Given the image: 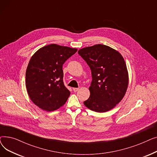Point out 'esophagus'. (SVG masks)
<instances>
[{
    "instance_id": "34e87169",
    "label": "esophagus",
    "mask_w": 157,
    "mask_h": 157,
    "mask_svg": "<svg viewBox=\"0 0 157 157\" xmlns=\"http://www.w3.org/2000/svg\"><path fill=\"white\" fill-rule=\"evenodd\" d=\"M78 90H79V88H73V91L74 92H76L77 91H78Z\"/></svg>"
}]
</instances>
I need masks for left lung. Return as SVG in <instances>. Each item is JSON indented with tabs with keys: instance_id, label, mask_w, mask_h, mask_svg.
I'll return each instance as SVG.
<instances>
[{
	"instance_id": "8db88e82",
	"label": "left lung",
	"mask_w": 157,
	"mask_h": 157,
	"mask_svg": "<svg viewBox=\"0 0 157 157\" xmlns=\"http://www.w3.org/2000/svg\"><path fill=\"white\" fill-rule=\"evenodd\" d=\"M78 54L88 65L92 81L90 97L83 103L90 110H111L124 97L128 84L127 66L121 54L104 44L81 49Z\"/></svg>"
}]
</instances>
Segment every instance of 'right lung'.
<instances>
[{
    "mask_svg": "<svg viewBox=\"0 0 157 157\" xmlns=\"http://www.w3.org/2000/svg\"><path fill=\"white\" fill-rule=\"evenodd\" d=\"M77 49L55 44L40 48L32 56L25 75L31 101L39 108L53 111L63 105L70 95L64 85L62 66Z\"/></svg>",
    "mask_w": 157,
    "mask_h": 157,
    "instance_id": "right-lung-1",
    "label": "right lung"
}]
</instances>
